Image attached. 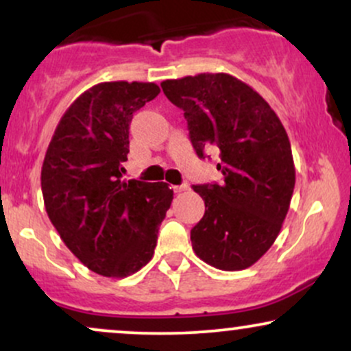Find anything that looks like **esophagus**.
I'll return each mask as SVG.
<instances>
[{
	"mask_svg": "<svg viewBox=\"0 0 351 351\" xmlns=\"http://www.w3.org/2000/svg\"><path fill=\"white\" fill-rule=\"evenodd\" d=\"M189 186L188 184H176V186H173V191L175 193H183V191H188Z\"/></svg>",
	"mask_w": 351,
	"mask_h": 351,
	"instance_id": "1",
	"label": "esophagus"
}]
</instances>
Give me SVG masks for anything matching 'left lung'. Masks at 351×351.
I'll return each mask as SVG.
<instances>
[{
    "mask_svg": "<svg viewBox=\"0 0 351 351\" xmlns=\"http://www.w3.org/2000/svg\"><path fill=\"white\" fill-rule=\"evenodd\" d=\"M162 88L184 112L196 155L219 150L223 183L193 184L206 206L191 229L193 251L221 271L251 267L279 236L295 186L284 125L252 87L223 72L163 80Z\"/></svg>",
    "mask_w": 351,
    "mask_h": 351,
    "instance_id": "8db88e82",
    "label": "left lung"
}]
</instances>
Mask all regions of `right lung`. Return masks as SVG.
<instances>
[{
  "label": "right lung",
  "instance_id": "1",
  "mask_svg": "<svg viewBox=\"0 0 351 351\" xmlns=\"http://www.w3.org/2000/svg\"><path fill=\"white\" fill-rule=\"evenodd\" d=\"M153 82H102L62 115L44 156L41 188L60 239L90 271L127 277L150 263L173 199L167 183L123 181L134 114Z\"/></svg>",
  "mask_w": 351,
  "mask_h": 351
}]
</instances>
